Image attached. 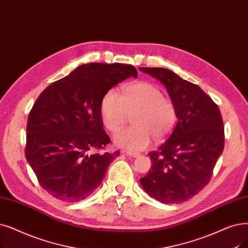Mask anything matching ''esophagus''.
Instances as JSON below:
<instances>
[{
  "instance_id": "obj_1",
  "label": "esophagus",
  "mask_w": 248,
  "mask_h": 248,
  "mask_svg": "<svg viewBox=\"0 0 248 248\" xmlns=\"http://www.w3.org/2000/svg\"><path fill=\"white\" fill-rule=\"evenodd\" d=\"M125 155L128 156V157H132V158H137V157L140 156V153H137V152H130V151H126Z\"/></svg>"
}]
</instances>
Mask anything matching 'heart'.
<instances>
[{"mask_svg": "<svg viewBox=\"0 0 248 248\" xmlns=\"http://www.w3.org/2000/svg\"><path fill=\"white\" fill-rule=\"evenodd\" d=\"M100 112L103 124L110 132H117L128 122L135 125L114 135V143L128 151L147 149L152 142L167 137L177 122L174 103L163 97L156 85L138 81L123 87L122 95L110 89L102 97Z\"/></svg>", "mask_w": 248, "mask_h": 248, "instance_id": "1", "label": "heart"}]
</instances>
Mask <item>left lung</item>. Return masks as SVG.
<instances>
[{
  "label": "left lung",
  "mask_w": 248,
  "mask_h": 248,
  "mask_svg": "<svg viewBox=\"0 0 248 248\" xmlns=\"http://www.w3.org/2000/svg\"><path fill=\"white\" fill-rule=\"evenodd\" d=\"M162 83L174 103L177 123L165 143L150 152L151 166L140 182L164 203L191 199L206 186L224 149V124L218 105L198 85L164 68H140Z\"/></svg>",
  "instance_id": "left-lung-1"
}]
</instances>
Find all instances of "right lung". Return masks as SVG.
I'll return each mask as SVG.
<instances>
[{
	"mask_svg": "<svg viewBox=\"0 0 248 248\" xmlns=\"http://www.w3.org/2000/svg\"><path fill=\"white\" fill-rule=\"evenodd\" d=\"M132 64H82L41 92L29 112L25 156L41 187L62 202L89 197L120 155L93 153L110 143L103 130L104 94L128 77Z\"/></svg>",
	"mask_w": 248,
	"mask_h": 248,
	"instance_id": "1",
	"label": "right lung"
}]
</instances>
